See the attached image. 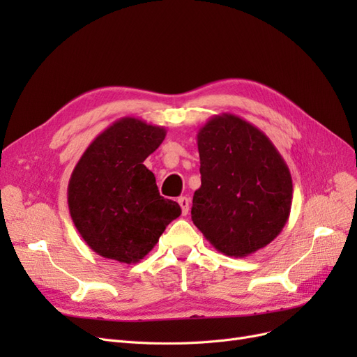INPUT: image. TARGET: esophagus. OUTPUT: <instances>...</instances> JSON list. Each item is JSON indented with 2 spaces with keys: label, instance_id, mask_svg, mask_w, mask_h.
Wrapping results in <instances>:
<instances>
[{
  "label": "esophagus",
  "instance_id": "1",
  "mask_svg": "<svg viewBox=\"0 0 357 357\" xmlns=\"http://www.w3.org/2000/svg\"><path fill=\"white\" fill-rule=\"evenodd\" d=\"M177 202L180 204V207H181V213H183V215H186L188 213H189V198H186V197H180L178 199H177Z\"/></svg>",
  "mask_w": 357,
  "mask_h": 357
}]
</instances>
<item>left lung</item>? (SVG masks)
I'll use <instances>...</instances> for the list:
<instances>
[{
	"label": "left lung",
	"mask_w": 357,
	"mask_h": 357,
	"mask_svg": "<svg viewBox=\"0 0 357 357\" xmlns=\"http://www.w3.org/2000/svg\"><path fill=\"white\" fill-rule=\"evenodd\" d=\"M201 186L192 220L215 250L245 257L283 231L291 207V176L261 129L222 113L198 131Z\"/></svg>",
	"instance_id": "1"
}]
</instances>
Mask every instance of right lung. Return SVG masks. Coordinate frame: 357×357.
I'll use <instances>...</instances> for the list:
<instances>
[{"mask_svg":"<svg viewBox=\"0 0 357 357\" xmlns=\"http://www.w3.org/2000/svg\"><path fill=\"white\" fill-rule=\"evenodd\" d=\"M165 135L164 126L122 117L93 139L74 167L70 214L96 255L137 264L181 214L176 201L159 195L155 174L143 164Z\"/></svg>","mask_w":357,"mask_h":357,"instance_id":"obj_1","label":"right lung"}]
</instances>
